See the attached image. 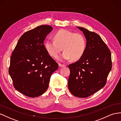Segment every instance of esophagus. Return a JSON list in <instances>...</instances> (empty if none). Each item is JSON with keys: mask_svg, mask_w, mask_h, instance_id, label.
I'll return each mask as SVG.
<instances>
[{"mask_svg": "<svg viewBox=\"0 0 121 121\" xmlns=\"http://www.w3.org/2000/svg\"><path fill=\"white\" fill-rule=\"evenodd\" d=\"M58 66H59V67H64L66 66V65H64V64H61L60 63H59V64H58Z\"/></svg>", "mask_w": 121, "mask_h": 121, "instance_id": "esophagus-1", "label": "esophagus"}]
</instances>
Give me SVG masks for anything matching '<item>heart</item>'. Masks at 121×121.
Segmentation results:
<instances>
[{
	"label": "heart",
	"instance_id": "heart-1",
	"mask_svg": "<svg viewBox=\"0 0 121 121\" xmlns=\"http://www.w3.org/2000/svg\"><path fill=\"white\" fill-rule=\"evenodd\" d=\"M54 40H47L45 48L51 56L56 57L63 49L59 60H67L71 58L77 60L82 57L86 48V40L83 35L61 29L53 35Z\"/></svg>",
	"mask_w": 121,
	"mask_h": 121
}]
</instances>
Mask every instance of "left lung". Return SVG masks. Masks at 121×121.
Here are the masks:
<instances>
[{"label":"left lung","mask_w":121,"mask_h":121,"mask_svg":"<svg viewBox=\"0 0 121 121\" xmlns=\"http://www.w3.org/2000/svg\"><path fill=\"white\" fill-rule=\"evenodd\" d=\"M86 39V50L79 60L68 66V88L74 96L86 98L103 88L112 68L109 49L97 34L77 27Z\"/></svg>","instance_id":"left-lung-1"}]
</instances>
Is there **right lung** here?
Masks as SVG:
<instances>
[{"instance_id": "right-lung-1", "label": "right lung", "mask_w": 121, "mask_h": 121, "mask_svg": "<svg viewBox=\"0 0 121 121\" xmlns=\"http://www.w3.org/2000/svg\"><path fill=\"white\" fill-rule=\"evenodd\" d=\"M53 29L43 25L25 32L19 39L10 59L9 72L15 89L29 97L44 94L58 65L46 50L44 41Z\"/></svg>"}]
</instances>
